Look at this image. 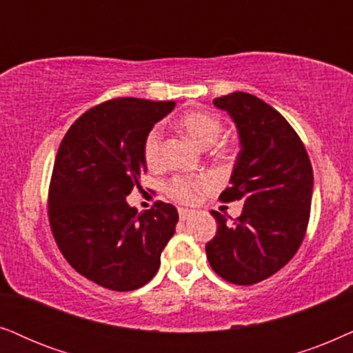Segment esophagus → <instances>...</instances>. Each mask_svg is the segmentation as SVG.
Here are the masks:
<instances>
[{
  "label": "esophagus",
  "instance_id": "obj_1",
  "mask_svg": "<svg viewBox=\"0 0 353 353\" xmlns=\"http://www.w3.org/2000/svg\"><path fill=\"white\" fill-rule=\"evenodd\" d=\"M192 216H194V211H192V210H185V208L179 210V219L181 221H187L189 218H192Z\"/></svg>",
  "mask_w": 353,
  "mask_h": 353
}]
</instances>
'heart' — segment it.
Segmentation results:
<instances>
[{"mask_svg": "<svg viewBox=\"0 0 353 353\" xmlns=\"http://www.w3.org/2000/svg\"><path fill=\"white\" fill-rule=\"evenodd\" d=\"M177 128L185 132L200 147L208 148L223 132V122L208 111H189L177 119ZM143 159L148 166H158L161 161V132L158 128L148 130L143 139ZM208 185L206 177H174L164 187L166 194L179 203H192L196 194Z\"/></svg>", "mask_w": 353, "mask_h": 353, "instance_id": "b5f03b06", "label": "heart"}]
</instances>
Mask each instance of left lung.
<instances>
[{
    "mask_svg": "<svg viewBox=\"0 0 353 353\" xmlns=\"http://www.w3.org/2000/svg\"><path fill=\"white\" fill-rule=\"evenodd\" d=\"M236 122L241 152L231 185L219 199L242 200V214L218 221L206 256L228 283L252 285L288 265L302 245L310 221L313 169L305 145L285 117L245 92L213 100Z\"/></svg>",
    "mask_w": 353,
    "mask_h": 353,
    "instance_id": "obj_1",
    "label": "left lung"
}]
</instances>
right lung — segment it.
<instances>
[{
    "mask_svg": "<svg viewBox=\"0 0 353 353\" xmlns=\"http://www.w3.org/2000/svg\"><path fill=\"white\" fill-rule=\"evenodd\" d=\"M174 101L114 98L79 117L56 154L48 219L61 253L83 278L117 292L157 274L179 221L171 203L137 213L125 201L147 172L143 139Z\"/></svg>",
    "mask_w": 353,
    "mask_h": 353,
    "instance_id": "add662e5",
    "label": "right lung"
}]
</instances>
